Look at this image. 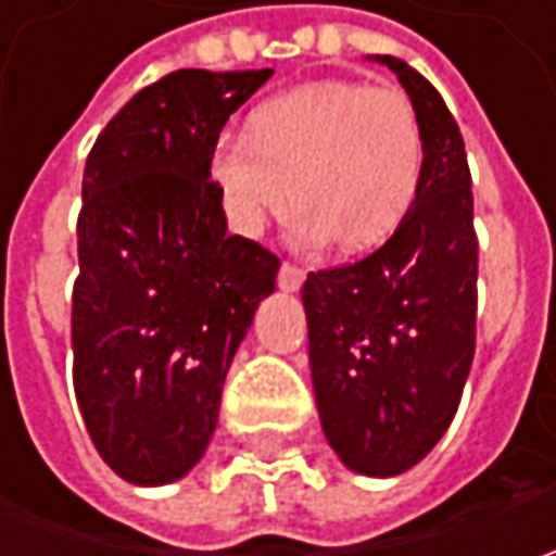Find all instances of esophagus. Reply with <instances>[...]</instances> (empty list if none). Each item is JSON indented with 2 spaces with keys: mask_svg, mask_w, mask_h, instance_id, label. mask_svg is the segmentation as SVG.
Segmentation results:
<instances>
[{
  "mask_svg": "<svg viewBox=\"0 0 556 556\" xmlns=\"http://www.w3.org/2000/svg\"><path fill=\"white\" fill-rule=\"evenodd\" d=\"M303 281H306V271H303V268L290 266V263H285L281 271H278V288L285 290V293H296V290L303 288Z\"/></svg>",
  "mask_w": 556,
  "mask_h": 556,
  "instance_id": "1",
  "label": "esophagus"
}]
</instances>
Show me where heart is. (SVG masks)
<instances>
[{"label":"heart","mask_w":556,"mask_h":556,"mask_svg":"<svg viewBox=\"0 0 556 556\" xmlns=\"http://www.w3.org/2000/svg\"><path fill=\"white\" fill-rule=\"evenodd\" d=\"M420 173L415 104L355 79H315L266 98L247 132L223 136L210 154L238 231L260 235L293 198V238L303 247L331 238L343 250L380 244L408 216Z\"/></svg>","instance_id":"obj_1"}]
</instances>
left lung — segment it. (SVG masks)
<instances>
[{"label": "left lung", "instance_id": "1", "mask_svg": "<svg viewBox=\"0 0 556 556\" xmlns=\"http://www.w3.org/2000/svg\"><path fill=\"white\" fill-rule=\"evenodd\" d=\"M415 104L424 173L393 238L303 285L309 368L325 439L353 473L399 477L430 455L458 412L477 340L470 166L437 89L393 54Z\"/></svg>", "mask_w": 556, "mask_h": 556}]
</instances>
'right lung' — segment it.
Returning <instances> with one entry per match:
<instances>
[{
    "mask_svg": "<svg viewBox=\"0 0 556 556\" xmlns=\"http://www.w3.org/2000/svg\"><path fill=\"white\" fill-rule=\"evenodd\" d=\"M271 71H176L89 151L76 223V405L132 485L182 480L219 420L225 374L275 290L278 256L228 235L210 154Z\"/></svg>",
    "mask_w": 556,
    "mask_h": 556,
    "instance_id": "right-lung-1",
    "label": "right lung"
}]
</instances>
